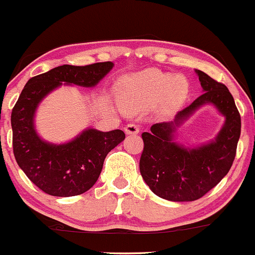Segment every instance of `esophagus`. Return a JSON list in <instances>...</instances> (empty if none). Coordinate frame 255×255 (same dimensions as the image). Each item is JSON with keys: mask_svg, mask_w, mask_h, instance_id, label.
I'll return each instance as SVG.
<instances>
[{"mask_svg": "<svg viewBox=\"0 0 255 255\" xmlns=\"http://www.w3.org/2000/svg\"><path fill=\"white\" fill-rule=\"evenodd\" d=\"M138 131H140V128L136 124H128L127 127H125V132L128 133V135H137Z\"/></svg>", "mask_w": 255, "mask_h": 255, "instance_id": "obj_1", "label": "esophagus"}]
</instances>
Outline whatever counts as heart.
<instances>
[{
  "label": "heart",
  "mask_w": 255,
  "mask_h": 255,
  "mask_svg": "<svg viewBox=\"0 0 255 255\" xmlns=\"http://www.w3.org/2000/svg\"><path fill=\"white\" fill-rule=\"evenodd\" d=\"M188 81L182 76L147 69L127 76L119 83V101L128 113H136L159 103L164 113H173L185 102Z\"/></svg>",
  "instance_id": "b5f03b06"
}]
</instances>
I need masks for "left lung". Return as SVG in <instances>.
<instances>
[{
	"label": "left lung",
	"instance_id": "8db88e82",
	"mask_svg": "<svg viewBox=\"0 0 255 255\" xmlns=\"http://www.w3.org/2000/svg\"><path fill=\"white\" fill-rule=\"evenodd\" d=\"M204 93L172 123H159L142 133L140 172L146 184L159 198L194 201L221 182L232 167L241 136V115L232 94L205 72L196 70ZM204 104H214L226 120L215 141L185 149L172 141L175 128Z\"/></svg>",
	"mask_w": 255,
	"mask_h": 255
}]
</instances>
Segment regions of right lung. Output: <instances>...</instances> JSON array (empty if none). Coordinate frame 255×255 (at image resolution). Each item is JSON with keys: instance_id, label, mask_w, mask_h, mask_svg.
<instances>
[{"instance_id": "obj_1", "label": "right lung", "mask_w": 255, "mask_h": 255, "mask_svg": "<svg viewBox=\"0 0 255 255\" xmlns=\"http://www.w3.org/2000/svg\"><path fill=\"white\" fill-rule=\"evenodd\" d=\"M113 66L110 61L87 66L62 65L31 77L23 88L10 115L13 153L18 166L44 193L75 196L89 190L98 180L107 154L124 141L125 133L87 128L67 143H49L39 137L34 128L36 107L62 82L94 87Z\"/></svg>"}]
</instances>
